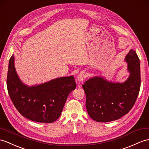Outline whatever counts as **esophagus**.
Here are the masks:
<instances>
[{
    "label": "esophagus",
    "mask_w": 149,
    "mask_h": 149,
    "mask_svg": "<svg viewBox=\"0 0 149 149\" xmlns=\"http://www.w3.org/2000/svg\"><path fill=\"white\" fill-rule=\"evenodd\" d=\"M86 77V74H85L84 72H81L80 74L77 75V79L79 82H82L84 80L85 78Z\"/></svg>",
    "instance_id": "1"
}]
</instances>
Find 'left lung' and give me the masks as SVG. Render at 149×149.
Returning a JSON list of instances; mask_svg holds the SVG:
<instances>
[{"label":"left lung","instance_id":"left-lung-1","mask_svg":"<svg viewBox=\"0 0 149 149\" xmlns=\"http://www.w3.org/2000/svg\"><path fill=\"white\" fill-rule=\"evenodd\" d=\"M130 75L123 83L95 77L82 85L86 95V107L89 117L96 122L106 123L120 119L132 109L140 89V60L131 49L125 57Z\"/></svg>","mask_w":149,"mask_h":149}]
</instances>
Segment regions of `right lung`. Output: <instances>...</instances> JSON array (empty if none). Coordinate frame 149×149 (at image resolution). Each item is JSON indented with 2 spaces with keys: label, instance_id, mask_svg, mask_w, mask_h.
<instances>
[{
  "label": "right lung",
  "instance_id": "add662e5",
  "mask_svg": "<svg viewBox=\"0 0 149 149\" xmlns=\"http://www.w3.org/2000/svg\"><path fill=\"white\" fill-rule=\"evenodd\" d=\"M7 87L21 115L35 122L51 123L60 116L68 95L76 88V83L74 76H69L28 86L16 73L13 54L9 62Z\"/></svg>",
  "mask_w": 149,
  "mask_h": 149
}]
</instances>
